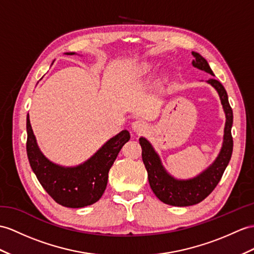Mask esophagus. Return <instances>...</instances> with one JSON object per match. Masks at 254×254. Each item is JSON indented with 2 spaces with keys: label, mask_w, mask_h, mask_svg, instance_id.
Segmentation results:
<instances>
[{
  "label": "esophagus",
  "mask_w": 254,
  "mask_h": 254,
  "mask_svg": "<svg viewBox=\"0 0 254 254\" xmlns=\"http://www.w3.org/2000/svg\"><path fill=\"white\" fill-rule=\"evenodd\" d=\"M132 130H134L137 133H142V132H145L147 130V124L142 121V120H138L132 123Z\"/></svg>",
  "instance_id": "obj_1"
}]
</instances>
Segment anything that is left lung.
<instances>
[{
	"label": "left lung",
	"instance_id": "obj_1",
	"mask_svg": "<svg viewBox=\"0 0 254 254\" xmlns=\"http://www.w3.org/2000/svg\"><path fill=\"white\" fill-rule=\"evenodd\" d=\"M194 57L193 65L197 69L205 71L213 75L212 70L207 63V60L201 57L198 53H191ZM207 82L212 85L219 92L222 106H223L226 123L224 128V140L223 146L221 148L219 156L216 157L214 163L205 170L190 180H176L167 174L164 167L160 163V159L156 152L146 139L140 138V145L142 147V160L147 171L148 182L159 200L167 203V205L187 207L196 205L207 196L211 194L223 176L225 168L230 163L233 153V137H232V125H233V110L228 102L226 90L219 80L210 78Z\"/></svg>",
	"mask_w": 254,
	"mask_h": 254
}]
</instances>
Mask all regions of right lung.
<instances>
[{"mask_svg": "<svg viewBox=\"0 0 254 254\" xmlns=\"http://www.w3.org/2000/svg\"><path fill=\"white\" fill-rule=\"evenodd\" d=\"M27 133V154L31 168L48 195L67 208L86 207L101 198L108 184L109 170L123 145L130 139L128 130H123L110 139L87 162L77 167H61L49 162L41 153L29 114Z\"/></svg>", "mask_w": 254, "mask_h": 254, "instance_id": "right-lung-1", "label": "right lung"}]
</instances>
